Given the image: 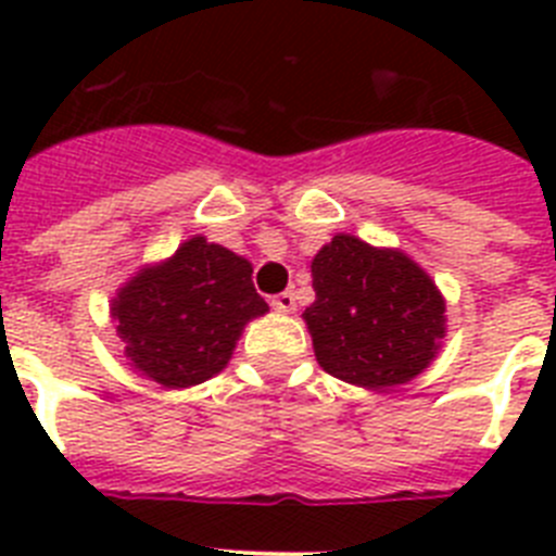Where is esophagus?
<instances>
[{"mask_svg":"<svg viewBox=\"0 0 556 556\" xmlns=\"http://www.w3.org/2000/svg\"><path fill=\"white\" fill-rule=\"evenodd\" d=\"M273 308H275V312H283V314L294 312V292H292V289H287V292H281V294H275Z\"/></svg>","mask_w":556,"mask_h":556,"instance_id":"34e87169","label":"esophagus"}]
</instances>
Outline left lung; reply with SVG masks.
Here are the masks:
<instances>
[{
	"label": "left lung",
	"mask_w": 556,
	"mask_h": 556,
	"mask_svg": "<svg viewBox=\"0 0 556 556\" xmlns=\"http://www.w3.org/2000/svg\"><path fill=\"white\" fill-rule=\"evenodd\" d=\"M306 308L314 356L348 384L381 390L424 372L445 337V301L397 250L339 233L314 255Z\"/></svg>",
	"instance_id": "obj_1"
}]
</instances>
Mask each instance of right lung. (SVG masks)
<instances>
[{
    "mask_svg": "<svg viewBox=\"0 0 556 556\" xmlns=\"http://www.w3.org/2000/svg\"><path fill=\"white\" fill-rule=\"evenodd\" d=\"M111 312L132 367L178 390L217 376L267 303L242 255L194 236L169 262L141 269Z\"/></svg>",
    "mask_w": 556,
    "mask_h": 556,
    "instance_id": "obj_1",
    "label": "right lung"
}]
</instances>
